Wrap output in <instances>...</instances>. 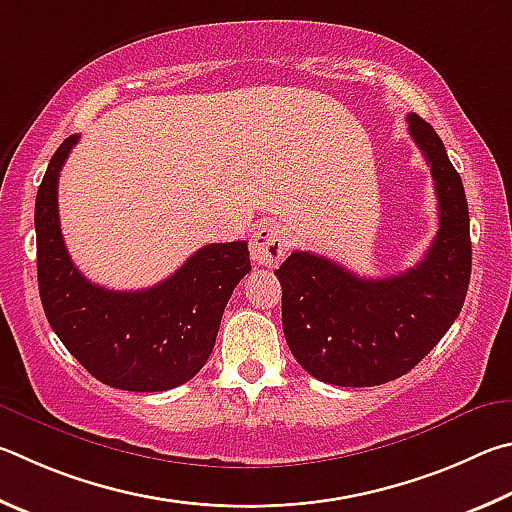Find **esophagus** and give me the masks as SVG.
Masks as SVG:
<instances>
[{"label": "esophagus", "instance_id": "34e87169", "mask_svg": "<svg viewBox=\"0 0 512 512\" xmlns=\"http://www.w3.org/2000/svg\"><path fill=\"white\" fill-rule=\"evenodd\" d=\"M249 251L256 265H263V267L279 265L285 258V254H288V242H285V233L281 224L270 222V224H263V227H258L254 233H251Z\"/></svg>", "mask_w": 512, "mask_h": 512}]
</instances>
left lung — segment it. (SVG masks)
I'll return each instance as SVG.
<instances>
[{
    "label": "left lung",
    "instance_id": "1",
    "mask_svg": "<svg viewBox=\"0 0 512 512\" xmlns=\"http://www.w3.org/2000/svg\"><path fill=\"white\" fill-rule=\"evenodd\" d=\"M407 121L438 197V231L423 261L387 279H362L326 256L294 251L276 270L285 342L312 378L337 387H375L414 369L468 294L472 245L461 175L432 125L418 114Z\"/></svg>",
    "mask_w": 512,
    "mask_h": 512
}]
</instances>
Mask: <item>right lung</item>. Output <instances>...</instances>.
<instances>
[{
	"instance_id": "right-lung-1",
	"label": "right lung",
	"mask_w": 512,
	"mask_h": 512,
	"mask_svg": "<svg viewBox=\"0 0 512 512\" xmlns=\"http://www.w3.org/2000/svg\"><path fill=\"white\" fill-rule=\"evenodd\" d=\"M78 134L60 143L35 197L38 288L44 315L67 351L103 384L166 391L202 369L224 306L249 274L245 240L197 249L166 281L116 292L87 281L71 263L58 218V175Z\"/></svg>"
}]
</instances>
